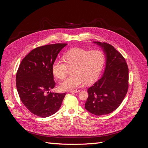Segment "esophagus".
I'll return each instance as SVG.
<instances>
[{"instance_id":"34e87169","label":"esophagus","mask_w":148,"mask_h":148,"mask_svg":"<svg viewBox=\"0 0 148 148\" xmlns=\"http://www.w3.org/2000/svg\"><path fill=\"white\" fill-rule=\"evenodd\" d=\"M79 89H75V90H72V91H70V92H75V93H78L79 92Z\"/></svg>"}]
</instances>
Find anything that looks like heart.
Segmentation results:
<instances>
[{"label": "heart", "instance_id": "heart-1", "mask_svg": "<svg viewBox=\"0 0 148 148\" xmlns=\"http://www.w3.org/2000/svg\"><path fill=\"white\" fill-rule=\"evenodd\" d=\"M64 60H56L52 65L53 75L58 79L65 77L68 68L72 69L73 75L62 81L59 88L62 91L72 90L83 83L86 84L95 82L99 77L105 62V56L100 51H87L75 48L66 52Z\"/></svg>", "mask_w": 148, "mask_h": 148}]
</instances>
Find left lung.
I'll use <instances>...</instances> for the list:
<instances>
[{"label": "left lung", "instance_id": "1", "mask_svg": "<svg viewBox=\"0 0 148 148\" xmlns=\"http://www.w3.org/2000/svg\"><path fill=\"white\" fill-rule=\"evenodd\" d=\"M96 44L104 53L106 66L101 78L88 89V97L84 108L96 115L112 112L127 95L128 68L123 57L110 44Z\"/></svg>", "mask_w": 148, "mask_h": 148}]
</instances>
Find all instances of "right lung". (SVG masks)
Here are the masks:
<instances>
[{
  "label": "right lung",
  "instance_id": "right-lung-1",
  "mask_svg": "<svg viewBox=\"0 0 148 148\" xmlns=\"http://www.w3.org/2000/svg\"><path fill=\"white\" fill-rule=\"evenodd\" d=\"M67 44H54L35 48L22 60L16 75L17 91L31 113L49 117L60 109L64 93L51 91L55 86L52 67Z\"/></svg>",
  "mask_w": 148,
  "mask_h": 148
}]
</instances>
